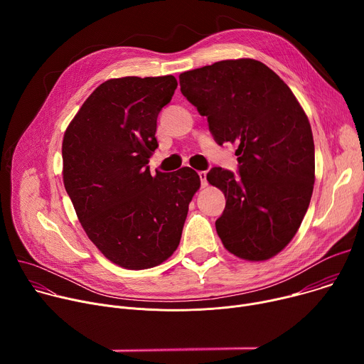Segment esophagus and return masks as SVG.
Here are the masks:
<instances>
[{"mask_svg": "<svg viewBox=\"0 0 364 364\" xmlns=\"http://www.w3.org/2000/svg\"><path fill=\"white\" fill-rule=\"evenodd\" d=\"M198 176H200V181H201V187H205L207 186V171H198Z\"/></svg>", "mask_w": 364, "mask_h": 364, "instance_id": "1", "label": "esophagus"}]
</instances>
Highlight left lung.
<instances>
[{"mask_svg": "<svg viewBox=\"0 0 364 364\" xmlns=\"http://www.w3.org/2000/svg\"><path fill=\"white\" fill-rule=\"evenodd\" d=\"M180 87L219 145L237 144V176L222 167L207 173L226 197L218 235L237 257L267 261L295 236L313 196L308 118L287 83L253 59L184 72Z\"/></svg>", "mask_w": 364, "mask_h": 364, "instance_id": "left-lung-1", "label": "left lung"}]
</instances>
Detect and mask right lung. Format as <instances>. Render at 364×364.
<instances>
[{
	"label": "right lung",
	"mask_w": 364,
	"mask_h": 364,
	"mask_svg": "<svg viewBox=\"0 0 364 364\" xmlns=\"http://www.w3.org/2000/svg\"><path fill=\"white\" fill-rule=\"evenodd\" d=\"M176 87L171 75L103 82L63 136V183L79 222L93 245L125 269L157 267L174 253L200 188L190 167L151 176L146 166L159 146V114Z\"/></svg>",
	"instance_id": "add662e5"
}]
</instances>
